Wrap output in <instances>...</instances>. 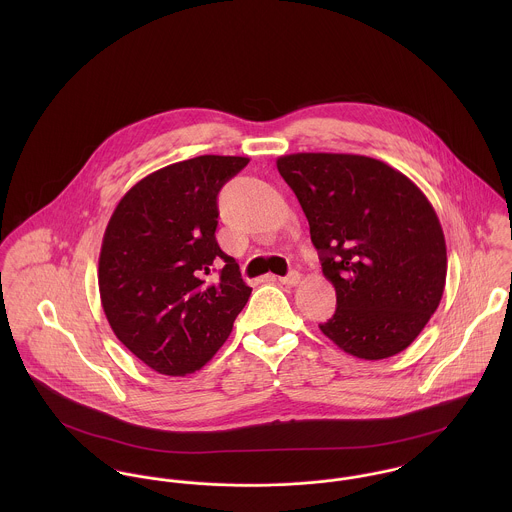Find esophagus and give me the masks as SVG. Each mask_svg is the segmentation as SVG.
Returning <instances> with one entry per match:
<instances>
[{
  "label": "esophagus",
  "mask_w": 512,
  "mask_h": 512,
  "mask_svg": "<svg viewBox=\"0 0 512 512\" xmlns=\"http://www.w3.org/2000/svg\"><path fill=\"white\" fill-rule=\"evenodd\" d=\"M299 280H301L299 272H290L288 276L278 278V282H280V284H284V286H297V284H299Z\"/></svg>",
  "instance_id": "esophagus-1"
}]
</instances>
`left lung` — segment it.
Here are the masks:
<instances>
[{
  "mask_svg": "<svg viewBox=\"0 0 512 512\" xmlns=\"http://www.w3.org/2000/svg\"><path fill=\"white\" fill-rule=\"evenodd\" d=\"M276 165L337 293L323 335L365 361L410 347L438 309L447 274L445 236L428 197L366 155L292 153Z\"/></svg>",
  "mask_w": 512,
  "mask_h": 512,
  "instance_id": "obj_1",
  "label": "left lung"
}]
</instances>
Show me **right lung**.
I'll use <instances>...</instances> for the list:
<instances>
[{"label": "right lung", "instance_id": "1", "mask_svg": "<svg viewBox=\"0 0 512 512\" xmlns=\"http://www.w3.org/2000/svg\"><path fill=\"white\" fill-rule=\"evenodd\" d=\"M248 157L199 155L149 173L108 220L98 288L114 335L149 368L185 376L207 365L252 288L220 250V187ZM222 259L217 283L206 276Z\"/></svg>", "mask_w": 512, "mask_h": 512}]
</instances>
